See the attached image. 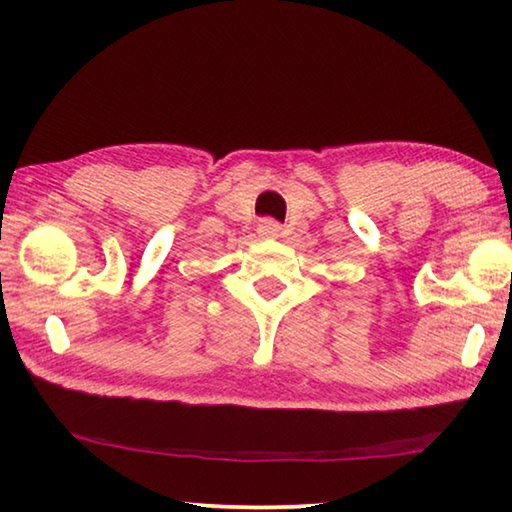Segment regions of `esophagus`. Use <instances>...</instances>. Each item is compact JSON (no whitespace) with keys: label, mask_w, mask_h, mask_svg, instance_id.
<instances>
[{"label":"esophagus","mask_w":512,"mask_h":512,"mask_svg":"<svg viewBox=\"0 0 512 512\" xmlns=\"http://www.w3.org/2000/svg\"><path fill=\"white\" fill-rule=\"evenodd\" d=\"M257 232L262 237H277V235H280V223L273 221V219H264V221H259Z\"/></svg>","instance_id":"34e87169"}]
</instances>
